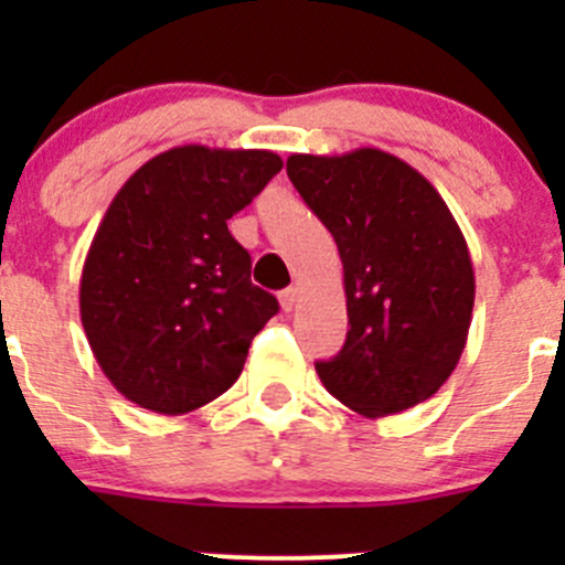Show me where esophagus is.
Masks as SVG:
<instances>
[{
  "label": "esophagus",
  "mask_w": 565,
  "mask_h": 565,
  "mask_svg": "<svg viewBox=\"0 0 565 565\" xmlns=\"http://www.w3.org/2000/svg\"><path fill=\"white\" fill-rule=\"evenodd\" d=\"M298 298H300V289L298 287H287L281 292V309L292 311L295 306H298Z\"/></svg>",
  "instance_id": "obj_1"
}]
</instances>
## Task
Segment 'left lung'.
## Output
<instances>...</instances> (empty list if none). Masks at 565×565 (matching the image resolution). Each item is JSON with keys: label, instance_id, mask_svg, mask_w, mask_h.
I'll list each match as a JSON object with an SVG mask.
<instances>
[{"label": "left lung", "instance_id": "8db88e82", "mask_svg": "<svg viewBox=\"0 0 565 565\" xmlns=\"http://www.w3.org/2000/svg\"><path fill=\"white\" fill-rule=\"evenodd\" d=\"M287 174L328 226L344 265L350 330L322 385L385 418L440 391L467 344L476 300L470 250L437 188L377 147L287 158Z\"/></svg>", "mask_w": 565, "mask_h": 565}]
</instances>
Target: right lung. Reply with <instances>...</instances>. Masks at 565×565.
Listing matches in <instances>:
<instances>
[{
  "mask_svg": "<svg viewBox=\"0 0 565 565\" xmlns=\"http://www.w3.org/2000/svg\"><path fill=\"white\" fill-rule=\"evenodd\" d=\"M270 150L182 145L150 158L108 204L82 270V324L128 402L185 415L230 391L278 311L250 284L226 221L281 172Z\"/></svg>",
  "mask_w": 565,
  "mask_h": 565,
  "instance_id": "add662e5",
  "label": "right lung"
}]
</instances>
